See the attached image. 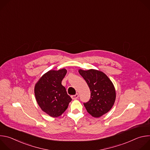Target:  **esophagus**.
Wrapping results in <instances>:
<instances>
[{
	"label": "esophagus",
	"mask_w": 150,
	"mask_h": 150,
	"mask_svg": "<svg viewBox=\"0 0 150 150\" xmlns=\"http://www.w3.org/2000/svg\"><path fill=\"white\" fill-rule=\"evenodd\" d=\"M78 97H79L78 94H76L75 95L72 96H71V98H72L73 100H76V99H77V98H78Z\"/></svg>",
	"instance_id": "1"
}]
</instances>
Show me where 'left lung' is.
Returning a JSON list of instances; mask_svg holds the SVG:
<instances>
[{
    "instance_id": "left-lung-1",
    "label": "left lung",
    "mask_w": 150,
    "mask_h": 150,
    "mask_svg": "<svg viewBox=\"0 0 150 150\" xmlns=\"http://www.w3.org/2000/svg\"><path fill=\"white\" fill-rule=\"evenodd\" d=\"M79 74L87 82L91 91L88 102L83 103L89 114L99 117L108 113L115 102L116 94L112 81L104 72L96 69H79Z\"/></svg>"
}]
</instances>
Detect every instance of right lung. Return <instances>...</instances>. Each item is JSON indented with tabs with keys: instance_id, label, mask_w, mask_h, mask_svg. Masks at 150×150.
<instances>
[{
	"instance_id": "1",
	"label": "right lung",
	"mask_w": 150,
	"mask_h": 150,
	"mask_svg": "<svg viewBox=\"0 0 150 150\" xmlns=\"http://www.w3.org/2000/svg\"><path fill=\"white\" fill-rule=\"evenodd\" d=\"M67 73L65 68L50 70L37 82L34 87L36 101L41 109L53 117L61 116L67 109L71 97L62 81Z\"/></svg>"
}]
</instances>
